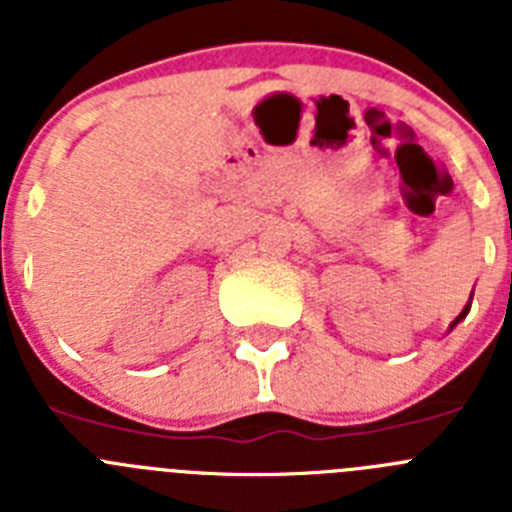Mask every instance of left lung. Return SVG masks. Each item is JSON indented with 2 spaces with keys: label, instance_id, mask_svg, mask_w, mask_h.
<instances>
[{
  "label": "left lung",
  "instance_id": "left-lung-1",
  "mask_svg": "<svg viewBox=\"0 0 512 512\" xmlns=\"http://www.w3.org/2000/svg\"><path fill=\"white\" fill-rule=\"evenodd\" d=\"M472 295H474V289H472ZM469 300H472V297H469ZM469 307H472V302H467V305H464V310H461V312H459V318H456V320H454V323H451V328H449V330H454V328H456V323H461V320L467 318V312H469Z\"/></svg>",
  "mask_w": 512,
  "mask_h": 512
}]
</instances>
